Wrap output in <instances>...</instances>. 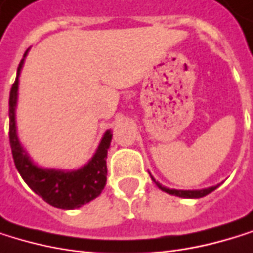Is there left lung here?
<instances>
[{
	"label": "left lung",
	"mask_w": 253,
	"mask_h": 253,
	"mask_svg": "<svg viewBox=\"0 0 253 253\" xmlns=\"http://www.w3.org/2000/svg\"><path fill=\"white\" fill-rule=\"evenodd\" d=\"M151 180L157 184L159 189H162L164 192L169 193V195H175V196H180V198H203L206 195H209L210 192H213L214 189H217V186H211V187H207V189H201V190H177V189H168L165 186H162L160 183H157L153 177Z\"/></svg>",
	"instance_id": "obj_1"
}]
</instances>
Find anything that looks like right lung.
Listing matches in <instances>:
<instances>
[{
	"mask_svg": "<svg viewBox=\"0 0 253 253\" xmlns=\"http://www.w3.org/2000/svg\"><path fill=\"white\" fill-rule=\"evenodd\" d=\"M28 52V50H27ZM27 52L24 53V58L27 57ZM24 60L17 67V76L14 84L10 89L8 99V118H10V147L16 169L19 171L24 181L34 190L43 200L64 210H72L81 207L89 201L97 198L105 184H106V156L108 148L111 145L112 133L106 130L103 135L97 151L91 157V160L86 165L76 171H60V169H44L33 164L28 153L24 150L22 144L19 142L16 132V103H17V88H19V75L22 69Z\"/></svg>",
	"mask_w": 253,
	"mask_h": 253,
	"instance_id": "1",
	"label": "right lung"
}]
</instances>
